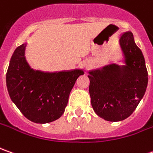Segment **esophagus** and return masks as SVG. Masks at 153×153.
Segmentation results:
<instances>
[{"label":"esophagus","mask_w":153,"mask_h":153,"mask_svg":"<svg viewBox=\"0 0 153 153\" xmlns=\"http://www.w3.org/2000/svg\"><path fill=\"white\" fill-rule=\"evenodd\" d=\"M88 68H89V67H88V66H86V69H88Z\"/></svg>","instance_id":"34e87169"}]
</instances>
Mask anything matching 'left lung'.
I'll use <instances>...</instances> for the list:
<instances>
[{"label":"left lung","instance_id":"left-lung-1","mask_svg":"<svg viewBox=\"0 0 153 153\" xmlns=\"http://www.w3.org/2000/svg\"><path fill=\"white\" fill-rule=\"evenodd\" d=\"M123 65L112 63L89 72V92L95 113L111 122L129 117L144 97L148 83L145 58L127 31L120 35Z\"/></svg>","mask_w":153,"mask_h":153}]
</instances>
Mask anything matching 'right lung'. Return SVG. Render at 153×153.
I'll return each mask as SVG.
<instances>
[{
	"label": "right lung",
	"mask_w": 153,
	"mask_h": 153,
	"mask_svg": "<svg viewBox=\"0 0 153 153\" xmlns=\"http://www.w3.org/2000/svg\"><path fill=\"white\" fill-rule=\"evenodd\" d=\"M26 44L14 51L7 72V87L13 102L27 119L46 124L59 119L82 69L44 72L35 70L25 57Z\"/></svg>",
	"instance_id": "1"
}]
</instances>
